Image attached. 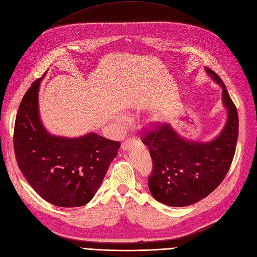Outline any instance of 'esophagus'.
Listing matches in <instances>:
<instances>
[{
    "label": "esophagus",
    "mask_w": 257,
    "mask_h": 257,
    "mask_svg": "<svg viewBox=\"0 0 257 257\" xmlns=\"http://www.w3.org/2000/svg\"><path fill=\"white\" fill-rule=\"evenodd\" d=\"M136 141H137V139L136 138H128L125 142H122L121 143V148H122V151H128L129 148L134 145L135 143H136Z\"/></svg>",
    "instance_id": "34e87169"
}]
</instances>
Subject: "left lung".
Here are the masks:
<instances>
[{
  "label": "left lung",
  "mask_w": 257,
  "mask_h": 257,
  "mask_svg": "<svg viewBox=\"0 0 257 257\" xmlns=\"http://www.w3.org/2000/svg\"><path fill=\"white\" fill-rule=\"evenodd\" d=\"M205 70L222 87L227 118L220 134L201 142L181 137L170 123H163L142 137L153 160L148 188L164 205L184 207L203 200L225 178L234 158L239 126L236 106L218 74L208 67Z\"/></svg>",
  "instance_id": "8db88e82"
}]
</instances>
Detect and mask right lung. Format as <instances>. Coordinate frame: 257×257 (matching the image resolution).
Instances as JSON below:
<instances>
[{
    "mask_svg": "<svg viewBox=\"0 0 257 257\" xmlns=\"http://www.w3.org/2000/svg\"><path fill=\"white\" fill-rule=\"evenodd\" d=\"M39 78L22 98L15 122L16 160L36 193L59 207L87 204L100 187L120 143L90 132L78 138L54 136L40 118Z\"/></svg>",
    "mask_w": 257,
    "mask_h": 257,
    "instance_id": "right-lung-1",
    "label": "right lung"
}]
</instances>
